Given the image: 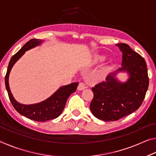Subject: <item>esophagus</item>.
<instances>
[{
    "mask_svg": "<svg viewBox=\"0 0 156 156\" xmlns=\"http://www.w3.org/2000/svg\"><path fill=\"white\" fill-rule=\"evenodd\" d=\"M85 88H86V86H85V84H84V83H79L78 86V89L79 91L83 90V89H84Z\"/></svg>",
    "mask_w": 156,
    "mask_h": 156,
    "instance_id": "34e87169",
    "label": "esophagus"
}]
</instances>
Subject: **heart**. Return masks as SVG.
<instances>
[{"label":"heart","instance_id":"obj_1","mask_svg":"<svg viewBox=\"0 0 156 156\" xmlns=\"http://www.w3.org/2000/svg\"><path fill=\"white\" fill-rule=\"evenodd\" d=\"M100 59H101V58H99V60H100Z\"/></svg>","mask_w":156,"mask_h":156}]
</instances>
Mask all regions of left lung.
I'll use <instances>...</instances> for the list:
<instances>
[{
	"label": "left lung",
	"instance_id": "1",
	"mask_svg": "<svg viewBox=\"0 0 156 156\" xmlns=\"http://www.w3.org/2000/svg\"><path fill=\"white\" fill-rule=\"evenodd\" d=\"M122 53V67L107 76L105 81L91 88L94 98L90 104L93 115L104 121H115L131 114L141 106L149 87L144 59L128 44L118 43ZM126 71L129 78L122 83L115 78L118 72Z\"/></svg>",
	"mask_w": 156,
	"mask_h": 156
}]
</instances>
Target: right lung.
<instances>
[{"instance_id":"right-lung-1","label":"right lung","mask_w":156,"mask_h":156,"mask_svg":"<svg viewBox=\"0 0 156 156\" xmlns=\"http://www.w3.org/2000/svg\"><path fill=\"white\" fill-rule=\"evenodd\" d=\"M43 41L38 39H31L12 57L9 62L7 73L5 76V87L8 93L10 101L13 107L20 114L25 116L30 120L37 122H45L47 120L56 118L61 114L65 107L67 98L71 94L75 92L78 85V83H71L60 87L49 98L39 103L34 105H23L14 99L10 91L9 85V76L13 66L17 60L25 54L27 50L40 45Z\"/></svg>"}]
</instances>
